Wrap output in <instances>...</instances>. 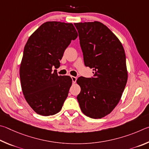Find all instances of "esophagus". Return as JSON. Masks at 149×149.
Here are the masks:
<instances>
[{
	"instance_id": "34e87169",
	"label": "esophagus",
	"mask_w": 149,
	"mask_h": 149,
	"mask_svg": "<svg viewBox=\"0 0 149 149\" xmlns=\"http://www.w3.org/2000/svg\"><path fill=\"white\" fill-rule=\"evenodd\" d=\"M71 79H72V82H73V83L76 82V81H77V77L71 76Z\"/></svg>"
}]
</instances>
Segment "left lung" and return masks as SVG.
<instances>
[{"label":"left lung","mask_w":149,"mask_h":149,"mask_svg":"<svg viewBox=\"0 0 149 149\" xmlns=\"http://www.w3.org/2000/svg\"><path fill=\"white\" fill-rule=\"evenodd\" d=\"M79 33L85 66L91 78L80 77L77 95L85 115L97 119L111 113L118 103L127 80L126 54L118 38L98 22L74 23Z\"/></svg>","instance_id":"1"}]
</instances>
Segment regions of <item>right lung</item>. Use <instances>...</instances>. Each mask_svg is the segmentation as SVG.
Here are the masks:
<instances>
[{
	"label": "right lung",
	"mask_w": 149,
	"mask_h": 149,
	"mask_svg": "<svg viewBox=\"0 0 149 149\" xmlns=\"http://www.w3.org/2000/svg\"><path fill=\"white\" fill-rule=\"evenodd\" d=\"M77 36L72 23L48 22L29 38L19 75L25 100L37 114L47 116L61 111L72 79L69 76H59L52 68L59 67L65 50Z\"/></svg>",
	"instance_id": "add662e5"
}]
</instances>
